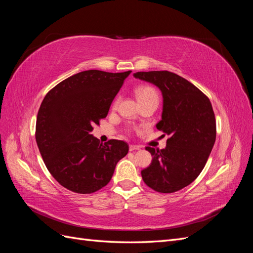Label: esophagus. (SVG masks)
<instances>
[{"label": "esophagus", "instance_id": "34e87169", "mask_svg": "<svg viewBox=\"0 0 253 253\" xmlns=\"http://www.w3.org/2000/svg\"><path fill=\"white\" fill-rule=\"evenodd\" d=\"M139 149H140V147H138V145H134V144L129 145V151H131V152L137 151V150H139Z\"/></svg>", "mask_w": 253, "mask_h": 253}]
</instances>
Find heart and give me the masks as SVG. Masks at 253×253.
Segmentation results:
<instances>
[{"label": "heart", "mask_w": 253, "mask_h": 253, "mask_svg": "<svg viewBox=\"0 0 253 253\" xmlns=\"http://www.w3.org/2000/svg\"><path fill=\"white\" fill-rule=\"evenodd\" d=\"M136 96L138 100H144V99H149V98H157L158 99V95L157 91L150 86H140L136 89ZM117 104V100L114 102V106H116Z\"/></svg>", "instance_id": "heart-1"}]
</instances>
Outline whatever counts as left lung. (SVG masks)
Wrapping results in <instances>:
<instances>
[{
	"mask_svg": "<svg viewBox=\"0 0 253 253\" xmlns=\"http://www.w3.org/2000/svg\"><path fill=\"white\" fill-rule=\"evenodd\" d=\"M134 77L162 90L164 108L156 127L169 136L165 149L145 148L153 159L141 171L142 179L156 192H176L197 178L215 142L216 122L211 102L192 83L171 72H138Z\"/></svg>",
	"mask_w": 253,
	"mask_h": 253,
	"instance_id": "left-lung-1",
	"label": "left lung"
}]
</instances>
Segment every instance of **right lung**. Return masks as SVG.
Returning a JSON list of instances; mask_svg holds the SVG:
<instances>
[{
	"instance_id": "add662e5",
	"label": "right lung",
	"mask_w": 253,
	"mask_h": 253,
	"mask_svg": "<svg viewBox=\"0 0 253 253\" xmlns=\"http://www.w3.org/2000/svg\"><path fill=\"white\" fill-rule=\"evenodd\" d=\"M129 74L84 71L57 84L43 99L36 141L52 177L72 192L90 194L105 187L117 163L127 154L126 142L102 143L90 132L108 116Z\"/></svg>"
}]
</instances>
